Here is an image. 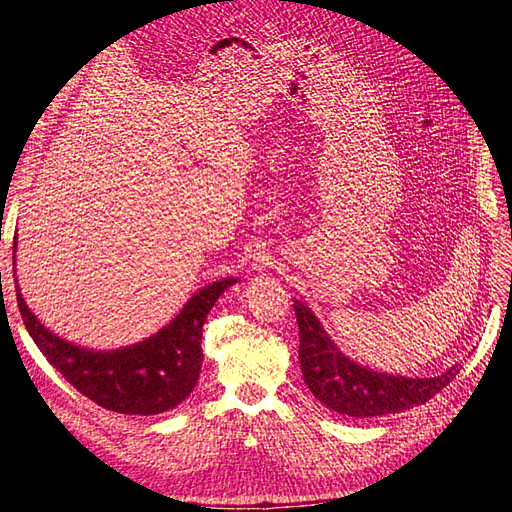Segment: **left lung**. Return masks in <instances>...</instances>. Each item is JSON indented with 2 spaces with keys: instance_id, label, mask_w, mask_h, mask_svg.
Wrapping results in <instances>:
<instances>
[{
  "instance_id": "1",
  "label": "left lung",
  "mask_w": 512,
  "mask_h": 512,
  "mask_svg": "<svg viewBox=\"0 0 512 512\" xmlns=\"http://www.w3.org/2000/svg\"><path fill=\"white\" fill-rule=\"evenodd\" d=\"M299 322V361L309 391L324 406L354 418H371L421 406L459 374L457 365L436 378H406L378 374L356 365L337 350L320 320L305 303L294 301Z\"/></svg>"
}]
</instances>
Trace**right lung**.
<instances>
[{
	"label": "right lung",
	"mask_w": 512,
	"mask_h": 512,
	"mask_svg": "<svg viewBox=\"0 0 512 512\" xmlns=\"http://www.w3.org/2000/svg\"><path fill=\"white\" fill-rule=\"evenodd\" d=\"M12 247L17 252V243ZM235 282V277H228L205 286L162 331L141 344L111 352L87 350L57 337L32 314L19 286L17 303L25 329L46 361L76 391L106 410L149 416L179 406L194 391L203 365V324L220 294Z\"/></svg>",
	"instance_id": "1"
}]
</instances>
